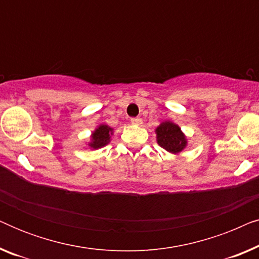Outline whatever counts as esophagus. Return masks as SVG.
<instances>
[{
    "mask_svg": "<svg viewBox=\"0 0 259 259\" xmlns=\"http://www.w3.org/2000/svg\"><path fill=\"white\" fill-rule=\"evenodd\" d=\"M131 122H132L133 125H141V123H143V120H141V118H132L131 119Z\"/></svg>",
    "mask_w": 259,
    "mask_h": 259,
    "instance_id": "1",
    "label": "esophagus"
}]
</instances>
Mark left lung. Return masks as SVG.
I'll return each mask as SVG.
<instances>
[{
    "instance_id": "8db88e82",
    "label": "left lung",
    "mask_w": 259,
    "mask_h": 259,
    "mask_svg": "<svg viewBox=\"0 0 259 259\" xmlns=\"http://www.w3.org/2000/svg\"><path fill=\"white\" fill-rule=\"evenodd\" d=\"M157 141L169 153H180L186 147L187 140L180 127L172 121H164L157 127Z\"/></svg>"
}]
</instances>
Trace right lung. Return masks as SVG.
Masks as SVG:
<instances>
[{"label": "right lung", "mask_w": 259, "mask_h": 259, "mask_svg": "<svg viewBox=\"0 0 259 259\" xmlns=\"http://www.w3.org/2000/svg\"><path fill=\"white\" fill-rule=\"evenodd\" d=\"M113 134V128L107 125H100L97 130L92 133V141L90 146L94 150L101 148L107 145L111 141V136Z\"/></svg>", "instance_id": "right-lung-1"}]
</instances>
